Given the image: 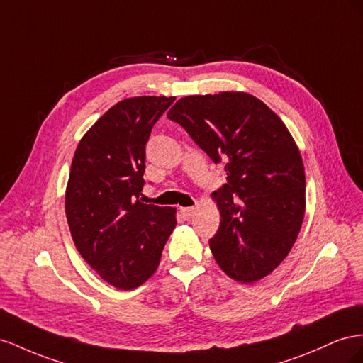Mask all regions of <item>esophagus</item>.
Returning <instances> with one entry per match:
<instances>
[{
	"mask_svg": "<svg viewBox=\"0 0 363 363\" xmlns=\"http://www.w3.org/2000/svg\"><path fill=\"white\" fill-rule=\"evenodd\" d=\"M194 211H196L194 206H185V208H181V213L185 219H190V217L194 214Z\"/></svg>",
	"mask_w": 363,
	"mask_h": 363,
	"instance_id": "34e87169",
	"label": "esophagus"
}]
</instances>
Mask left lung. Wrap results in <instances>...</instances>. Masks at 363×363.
<instances>
[{
    "label": "left lung",
    "instance_id": "left-lung-1",
    "mask_svg": "<svg viewBox=\"0 0 363 363\" xmlns=\"http://www.w3.org/2000/svg\"><path fill=\"white\" fill-rule=\"evenodd\" d=\"M167 117L225 164L226 184L213 193L220 211L214 260L235 281H258L291 252L304 219V165L291 132L247 92L184 97Z\"/></svg>",
    "mask_w": 363,
    "mask_h": 363
}]
</instances>
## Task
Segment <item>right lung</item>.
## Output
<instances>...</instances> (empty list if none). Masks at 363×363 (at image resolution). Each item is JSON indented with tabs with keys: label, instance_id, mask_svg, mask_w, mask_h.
I'll list each match as a JSON object with an SVG mask.
<instances>
[{
	"label": "right lung",
	"instance_id": "obj_1",
	"mask_svg": "<svg viewBox=\"0 0 363 363\" xmlns=\"http://www.w3.org/2000/svg\"><path fill=\"white\" fill-rule=\"evenodd\" d=\"M174 97L118 101L92 124L71 162L65 213L84 260L111 286L132 291L158 269L176 208L143 203L146 143Z\"/></svg>",
	"mask_w": 363,
	"mask_h": 363
}]
</instances>
